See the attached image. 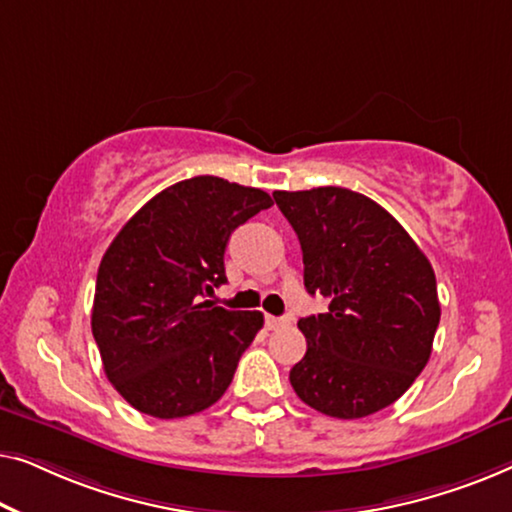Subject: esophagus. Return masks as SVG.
<instances>
[{
	"label": "esophagus",
	"mask_w": 512,
	"mask_h": 512,
	"mask_svg": "<svg viewBox=\"0 0 512 512\" xmlns=\"http://www.w3.org/2000/svg\"><path fill=\"white\" fill-rule=\"evenodd\" d=\"M266 329H280V327H285V325H290V320L287 318H273V315H266Z\"/></svg>",
	"instance_id": "34e87169"
}]
</instances>
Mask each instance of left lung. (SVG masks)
Masks as SVG:
<instances>
[{
  "label": "left lung",
  "instance_id": "1",
  "mask_svg": "<svg viewBox=\"0 0 512 512\" xmlns=\"http://www.w3.org/2000/svg\"><path fill=\"white\" fill-rule=\"evenodd\" d=\"M299 236L308 294L329 311L299 320L306 355L290 383L308 406L357 420L397 401L429 362L441 320L436 276L383 206L345 187L273 192Z\"/></svg>",
  "mask_w": 512,
  "mask_h": 512
}]
</instances>
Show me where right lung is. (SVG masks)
I'll return each mask as SVG.
<instances>
[{
  "label": "right lung",
  "instance_id": "1",
  "mask_svg": "<svg viewBox=\"0 0 512 512\" xmlns=\"http://www.w3.org/2000/svg\"><path fill=\"white\" fill-rule=\"evenodd\" d=\"M273 201L218 176L187 178L139 208L102 257L92 336L106 378L139 413L176 420L213 406L259 329V311L215 306L232 232Z\"/></svg>",
  "mask_w": 512,
  "mask_h": 512
}]
</instances>
